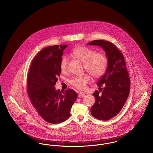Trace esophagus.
Wrapping results in <instances>:
<instances>
[{
  "label": "esophagus",
  "instance_id": "obj_1",
  "mask_svg": "<svg viewBox=\"0 0 153 153\" xmlns=\"http://www.w3.org/2000/svg\"><path fill=\"white\" fill-rule=\"evenodd\" d=\"M85 96V94H84V93H82V92H80L78 94L79 97H84Z\"/></svg>",
  "mask_w": 153,
  "mask_h": 153
}]
</instances>
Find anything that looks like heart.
<instances>
[{
  "instance_id": "b5f03b06",
  "label": "heart",
  "mask_w": 153,
  "mask_h": 153,
  "mask_svg": "<svg viewBox=\"0 0 153 153\" xmlns=\"http://www.w3.org/2000/svg\"><path fill=\"white\" fill-rule=\"evenodd\" d=\"M72 54L75 58L84 63V69L95 78L102 76L107 70L108 59L107 56L100 53L95 51L84 46H78L74 48ZM69 58L64 56L60 61V69L62 73H66L68 71ZM91 81V76L84 73L74 77L71 81L74 87L83 91L87 89V84Z\"/></svg>"
}]
</instances>
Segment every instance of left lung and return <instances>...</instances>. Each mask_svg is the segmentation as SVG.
<instances>
[{
  "instance_id": "obj_1",
  "label": "left lung",
  "mask_w": 153,
  "mask_h": 153,
  "mask_svg": "<svg viewBox=\"0 0 153 153\" xmlns=\"http://www.w3.org/2000/svg\"><path fill=\"white\" fill-rule=\"evenodd\" d=\"M88 45L101 47L108 59L107 70L97 83L102 92L96 91L93 94L96 101L91 108L93 117L107 120L117 115L127 100L130 89L129 74L123 55L114 44L107 41L94 40Z\"/></svg>"
}]
</instances>
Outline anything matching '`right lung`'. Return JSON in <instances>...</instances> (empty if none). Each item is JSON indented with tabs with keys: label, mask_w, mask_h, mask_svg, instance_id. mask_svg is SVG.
<instances>
[{
	"label": "right lung",
	"mask_w": 153,
	"mask_h": 153,
	"mask_svg": "<svg viewBox=\"0 0 153 153\" xmlns=\"http://www.w3.org/2000/svg\"><path fill=\"white\" fill-rule=\"evenodd\" d=\"M67 45L46 47L33 60L27 75V89L35 109L45 121L62 123L71 116V109L76 100L73 89L62 92L54 87L60 76V61Z\"/></svg>",
	"instance_id": "obj_1"
}]
</instances>
